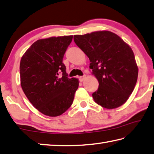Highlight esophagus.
Returning <instances> with one entry per match:
<instances>
[{"instance_id": "34e87169", "label": "esophagus", "mask_w": 154, "mask_h": 154, "mask_svg": "<svg viewBox=\"0 0 154 154\" xmlns=\"http://www.w3.org/2000/svg\"><path fill=\"white\" fill-rule=\"evenodd\" d=\"M85 79H86V75H82V76H80L79 77V79H80V80L81 82H82L83 80H84Z\"/></svg>"}]
</instances>
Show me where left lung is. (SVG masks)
<instances>
[{"mask_svg":"<svg viewBox=\"0 0 154 154\" xmlns=\"http://www.w3.org/2000/svg\"><path fill=\"white\" fill-rule=\"evenodd\" d=\"M74 40L89 58L92 74L99 82L97 91L93 93L95 103L106 109L126 103L138 77V66L130 46L107 30L74 35Z\"/></svg>","mask_w":154,"mask_h":154,"instance_id":"obj_1","label":"left lung"}]
</instances>
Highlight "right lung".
<instances>
[{
    "label": "right lung",
    "instance_id": "obj_1",
    "mask_svg": "<svg viewBox=\"0 0 154 154\" xmlns=\"http://www.w3.org/2000/svg\"><path fill=\"white\" fill-rule=\"evenodd\" d=\"M73 36L50 37L32 44L21 59V86L35 108L51 117L60 116L72 106L79 86L67 78L63 55Z\"/></svg>",
    "mask_w": 154,
    "mask_h": 154
}]
</instances>
